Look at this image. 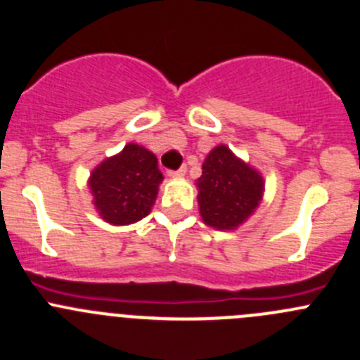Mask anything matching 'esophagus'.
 <instances>
[{"label": "esophagus", "mask_w": 360, "mask_h": 360, "mask_svg": "<svg viewBox=\"0 0 360 360\" xmlns=\"http://www.w3.org/2000/svg\"><path fill=\"white\" fill-rule=\"evenodd\" d=\"M186 173H187V167L182 166L178 171H169L167 174H169V176H173V178H182V176H186Z\"/></svg>", "instance_id": "1"}]
</instances>
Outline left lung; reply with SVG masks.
<instances>
[{
	"instance_id": "obj_1",
	"label": "left lung",
	"mask_w": 360,
	"mask_h": 360,
	"mask_svg": "<svg viewBox=\"0 0 360 360\" xmlns=\"http://www.w3.org/2000/svg\"><path fill=\"white\" fill-rule=\"evenodd\" d=\"M201 169L196 187L205 224L219 231L240 228L263 201V174L226 145L212 148Z\"/></svg>"
}]
</instances>
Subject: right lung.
Segmentation results:
<instances>
[{"instance_id":"1","label":"right lung","mask_w":360,"mask_h":360,"mask_svg":"<svg viewBox=\"0 0 360 360\" xmlns=\"http://www.w3.org/2000/svg\"><path fill=\"white\" fill-rule=\"evenodd\" d=\"M162 180L155 153L138 143H127L122 152L91 171L88 187L101 219L112 226H127L152 212Z\"/></svg>"}]
</instances>
